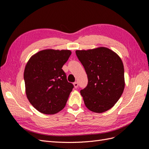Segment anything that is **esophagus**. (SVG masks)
Here are the masks:
<instances>
[{"label":"esophagus","mask_w":149,"mask_h":149,"mask_svg":"<svg viewBox=\"0 0 149 149\" xmlns=\"http://www.w3.org/2000/svg\"><path fill=\"white\" fill-rule=\"evenodd\" d=\"M73 85H74V87L75 88H77L78 86V84L77 82H74V83H73Z\"/></svg>","instance_id":"1"}]
</instances>
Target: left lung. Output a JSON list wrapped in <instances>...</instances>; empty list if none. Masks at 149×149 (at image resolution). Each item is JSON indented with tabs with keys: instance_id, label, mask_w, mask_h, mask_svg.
I'll use <instances>...</instances> for the list:
<instances>
[{
	"instance_id": "1",
	"label": "left lung",
	"mask_w": 149,
	"mask_h": 149,
	"mask_svg": "<svg viewBox=\"0 0 149 149\" xmlns=\"http://www.w3.org/2000/svg\"><path fill=\"white\" fill-rule=\"evenodd\" d=\"M76 56L88 76L87 86L80 91L89 110L102 113L118 101L125 87L123 63L106 47L76 50Z\"/></svg>"
}]
</instances>
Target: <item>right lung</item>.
I'll list each match as a JSON object with an SVG mask.
<instances>
[{"mask_svg": "<svg viewBox=\"0 0 149 149\" xmlns=\"http://www.w3.org/2000/svg\"><path fill=\"white\" fill-rule=\"evenodd\" d=\"M71 54L68 49H43L31 56L25 66L26 97L43 114H56L66 105L74 86L67 81L62 67Z\"/></svg>", "mask_w": 149, "mask_h": 149, "instance_id": "add662e5", "label": "right lung"}]
</instances>
